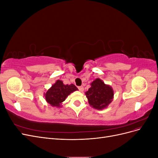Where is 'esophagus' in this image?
<instances>
[{
    "mask_svg": "<svg viewBox=\"0 0 158 158\" xmlns=\"http://www.w3.org/2000/svg\"><path fill=\"white\" fill-rule=\"evenodd\" d=\"M78 88L80 91V92H82V91L84 90V88H83V86H82V85H80V86H78Z\"/></svg>",
    "mask_w": 158,
    "mask_h": 158,
    "instance_id": "34e87169",
    "label": "esophagus"
}]
</instances>
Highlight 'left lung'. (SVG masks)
Returning <instances> with one entry per match:
<instances>
[{
    "label": "left lung",
    "instance_id": "8db88e82",
    "mask_svg": "<svg viewBox=\"0 0 158 158\" xmlns=\"http://www.w3.org/2000/svg\"><path fill=\"white\" fill-rule=\"evenodd\" d=\"M85 95L91 106L97 109H102L112 102L114 94L111 87L97 78L91 84V87L85 92Z\"/></svg>",
    "mask_w": 158,
    "mask_h": 158
}]
</instances>
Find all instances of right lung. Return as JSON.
I'll return each instance as SVG.
<instances>
[{"mask_svg":"<svg viewBox=\"0 0 158 158\" xmlns=\"http://www.w3.org/2000/svg\"><path fill=\"white\" fill-rule=\"evenodd\" d=\"M78 90L74 84L64 85L60 80H57L56 83L45 94L46 101L52 106L59 107L60 104L64 102L68 95Z\"/></svg>","mask_w":158,"mask_h":158,"instance_id":"add662e5","label":"right lung"}]
</instances>
